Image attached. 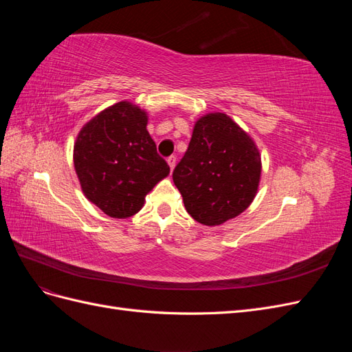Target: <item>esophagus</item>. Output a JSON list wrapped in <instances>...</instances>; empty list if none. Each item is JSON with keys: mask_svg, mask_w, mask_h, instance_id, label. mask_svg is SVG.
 I'll use <instances>...</instances> for the list:
<instances>
[{"mask_svg": "<svg viewBox=\"0 0 352 352\" xmlns=\"http://www.w3.org/2000/svg\"><path fill=\"white\" fill-rule=\"evenodd\" d=\"M167 163H168V166H170V170H173L175 166H176V157H175V155H170V157L167 158Z\"/></svg>", "mask_w": 352, "mask_h": 352, "instance_id": "34e87169", "label": "esophagus"}]
</instances>
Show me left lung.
Wrapping results in <instances>:
<instances>
[{"instance_id":"1","label":"left lung","mask_w":352,"mask_h":352,"mask_svg":"<svg viewBox=\"0 0 352 352\" xmlns=\"http://www.w3.org/2000/svg\"><path fill=\"white\" fill-rule=\"evenodd\" d=\"M260 175L261 155L251 136L228 114L210 113L197 120L173 182L190 217L219 226L250 207Z\"/></svg>"}]
</instances>
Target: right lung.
<instances>
[{
	"label": "right lung",
	"mask_w": 352,
	"mask_h": 352,
	"mask_svg": "<svg viewBox=\"0 0 352 352\" xmlns=\"http://www.w3.org/2000/svg\"><path fill=\"white\" fill-rule=\"evenodd\" d=\"M148 116L120 101L85 124L74 142L73 163L85 197L105 214L126 219L170 173L146 131Z\"/></svg>",
	"instance_id": "add662e5"
}]
</instances>
